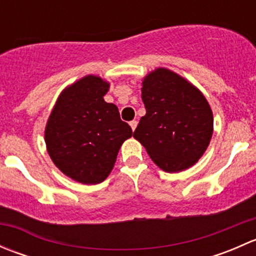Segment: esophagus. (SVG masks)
Masks as SVG:
<instances>
[{
  "mask_svg": "<svg viewBox=\"0 0 256 256\" xmlns=\"http://www.w3.org/2000/svg\"><path fill=\"white\" fill-rule=\"evenodd\" d=\"M130 126H131V128H132V131H135L136 126H138V121H136V120L130 121Z\"/></svg>",
  "mask_w": 256,
  "mask_h": 256,
  "instance_id": "esophagus-1",
  "label": "esophagus"
}]
</instances>
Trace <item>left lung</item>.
<instances>
[{"instance_id":"8db88e82","label":"left lung","mask_w":256,"mask_h":256,"mask_svg":"<svg viewBox=\"0 0 256 256\" xmlns=\"http://www.w3.org/2000/svg\"><path fill=\"white\" fill-rule=\"evenodd\" d=\"M142 116L134 138L166 172L188 168L207 150L213 114L202 92L168 69L158 68L142 82Z\"/></svg>"}]
</instances>
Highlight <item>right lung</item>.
I'll return each instance as SVG.
<instances>
[{
  "label": "right lung",
  "mask_w": 256,
  "mask_h": 256,
  "mask_svg": "<svg viewBox=\"0 0 256 256\" xmlns=\"http://www.w3.org/2000/svg\"><path fill=\"white\" fill-rule=\"evenodd\" d=\"M109 84L88 76L66 88L56 100L46 128L52 161L68 177L96 184L112 172L118 150L132 136L116 105L104 100Z\"/></svg>",
  "instance_id": "1"
}]
</instances>
